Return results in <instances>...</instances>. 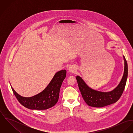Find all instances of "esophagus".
Masks as SVG:
<instances>
[{"label":"esophagus","instance_id":"obj_1","mask_svg":"<svg viewBox=\"0 0 133 133\" xmlns=\"http://www.w3.org/2000/svg\"><path fill=\"white\" fill-rule=\"evenodd\" d=\"M68 71L70 73H74L75 71H76V70H75V68L73 66H71L69 68V69H68Z\"/></svg>","mask_w":133,"mask_h":133}]
</instances>
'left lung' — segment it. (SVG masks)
I'll return each mask as SVG.
<instances>
[{"label": "left lung", "mask_w": 133, "mask_h": 133, "mask_svg": "<svg viewBox=\"0 0 133 133\" xmlns=\"http://www.w3.org/2000/svg\"><path fill=\"white\" fill-rule=\"evenodd\" d=\"M123 57L124 61L123 75L118 86L111 92H102L94 90L89 87L80 76H76L81 94L88 105L102 108L114 103L119 99L124 90L128 74L127 61L125 57Z\"/></svg>", "instance_id": "obj_1"}]
</instances>
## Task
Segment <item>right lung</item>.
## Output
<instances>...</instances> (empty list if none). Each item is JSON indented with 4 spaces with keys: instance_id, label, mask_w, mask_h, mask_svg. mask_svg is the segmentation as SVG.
Returning <instances> with one entry per match:
<instances>
[{
    "instance_id": "add662e5",
    "label": "right lung",
    "mask_w": 133,
    "mask_h": 133,
    "mask_svg": "<svg viewBox=\"0 0 133 133\" xmlns=\"http://www.w3.org/2000/svg\"><path fill=\"white\" fill-rule=\"evenodd\" d=\"M66 73L65 70L57 72L42 92L31 97H22L17 94L12 87L11 88L18 101L24 107L31 110H46L56 104L60 87L66 77Z\"/></svg>"
}]
</instances>
